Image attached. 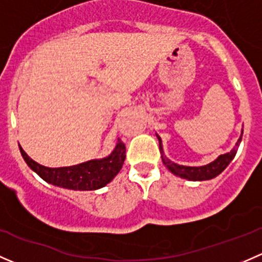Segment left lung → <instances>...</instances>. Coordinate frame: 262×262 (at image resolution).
<instances>
[{"mask_svg":"<svg viewBox=\"0 0 262 262\" xmlns=\"http://www.w3.org/2000/svg\"><path fill=\"white\" fill-rule=\"evenodd\" d=\"M242 134H244V129L241 132V137L237 141L236 146H234L233 149L229 150L228 153H224V155H221L218 158L213 161V162L208 163L205 166H199V167H190V166H182L178 165V163L172 162V161L168 160L165 156V152H163L162 147V141L158 137V142H160V152L161 157H162V162L173 175L180 176L182 179H186V180L190 181H204V180H210V179H214L215 176H218L222 171H224V168L231 163V161L233 160L234 156H236L237 149H238L239 143L242 141Z\"/></svg>","mask_w":262,"mask_h":262,"instance_id":"obj_1","label":"left lung"}]
</instances>
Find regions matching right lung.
Here are the masks:
<instances>
[{
	"label": "right lung",
	"instance_id": "1",
	"mask_svg": "<svg viewBox=\"0 0 262 262\" xmlns=\"http://www.w3.org/2000/svg\"><path fill=\"white\" fill-rule=\"evenodd\" d=\"M20 152L29 167L44 181L71 190H97L104 187L118 175L125 160V144L119 138L114 150L107 157L68 167H46L31 160L21 147Z\"/></svg>",
	"mask_w": 262,
	"mask_h": 262
}]
</instances>
